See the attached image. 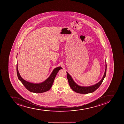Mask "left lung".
<instances>
[{"label": "left lung", "instance_id": "8db88e82", "mask_svg": "<svg viewBox=\"0 0 124 124\" xmlns=\"http://www.w3.org/2000/svg\"><path fill=\"white\" fill-rule=\"evenodd\" d=\"M107 64L106 60H105V69L104 75L102 79L99 82L93 85H90L88 86H82L78 85L76 84L72 77L67 72V77L68 79V82L69 85L74 91L77 93H82V94H87V93H91L95 91L100 86L102 83L104 78H105L106 74Z\"/></svg>", "mask_w": 124, "mask_h": 124}]
</instances>
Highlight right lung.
<instances>
[{
    "instance_id": "1",
    "label": "right lung",
    "mask_w": 124,
    "mask_h": 124,
    "mask_svg": "<svg viewBox=\"0 0 124 124\" xmlns=\"http://www.w3.org/2000/svg\"><path fill=\"white\" fill-rule=\"evenodd\" d=\"M61 69H62L61 67H58L55 68L49 77L45 81L39 83H34L28 82L22 78L19 73L18 69L17 62L16 64V72L19 80L22 82L23 85L29 91L35 93H41L47 92L50 90L53 85V82L57 74L58 71Z\"/></svg>"
}]
</instances>
